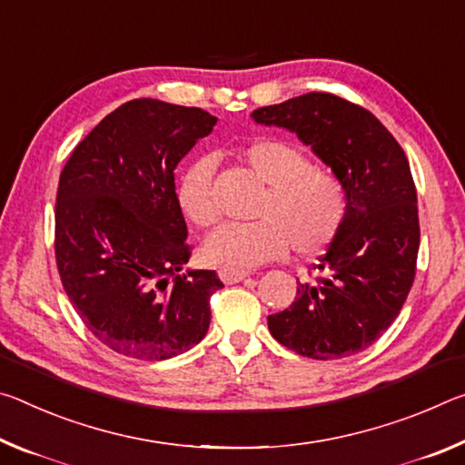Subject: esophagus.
Listing matches in <instances>:
<instances>
[{"mask_svg":"<svg viewBox=\"0 0 465 465\" xmlns=\"http://www.w3.org/2000/svg\"><path fill=\"white\" fill-rule=\"evenodd\" d=\"M249 273H251L249 270L228 268V265H224V268L218 270V276H220V280H223L224 284H237V282H241V280H245Z\"/></svg>","mask_w":465,"mask_h":465,"instance_id":"1","label":"esophagus"}]
</instances>
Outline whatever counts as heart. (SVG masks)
I'll return each mask as SVG.
<instances>
[{
	"mask_svg": "<svg viewBox=\"0 0 465 465\" xmlns=\"http://www.w3.org/2000/svg\"><path fill=\"white\" fill-rule=\"evenodd\" d=\"M239 161L265 183L253 223H226L205 241L203 255L228 268H251L282 257L292 247L296 255L313 257L336 241L348 214V195L331 169L311 163L294 143L262 138L239 148ZM214 163L195 158L177 183V205L189 223L208 228L218 223L214 197Z\"/></svg>",
	"mask_w": 465,
	"mask_h": 465,
	"instance_id": "obj_1",
	"label": "heart"
}]
</instances>
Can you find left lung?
Returning <instances> with one entry per match:
<instances>
[{
  "mask_svg": "<svg viewBox=\"0 0 465 465\" xmlns=\"http://www.w3.org/2000/svg\"><path fill=\"white\" fill-rule=\"evenodd\" d=\"M253 119L299 135L348 195L344 226L315 278L268 317L272 336L317 361L359 354L395 322L416 276L420 223L406 152L371 111L331 93L260 106Z\"/></svg>",
  "mask_w": 465,
  "mask_h": 465,
  "instance_id": "1",
  "label": "left lung"
}]
</instances>
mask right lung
<instances>
[{
    "instance_id": "obj_1",
    "label": "right lung",
    "mask_w": 465,
    "mask_h": 465,
    "mask_svg": "<svg viewBox=\"0 0 465 465\" xmlns=\"http://www.w3.org/2000/svg\"><path fill=\"white\" fill-rule=\"evenodd\" d=\"M216 117L135 98L109 113L61 171L55 262L84 325L113 352L164 361L210 327L216 272L179 273L192 257L174 169Z\"/></svg>"
}]
</instances>
